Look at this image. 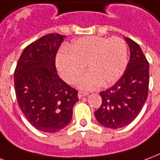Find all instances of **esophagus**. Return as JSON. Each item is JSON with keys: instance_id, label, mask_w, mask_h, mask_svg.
<instances>
[{"instance_id": "obj_1", "label": "esophagus", "mask_w": 160, "mask_h": 160, "mask_svg": "<svg viewBox=\"0 0 160 160\" xmlns=\"http://www.w3.org/2000/svg\"><path fill=\"white\" fill-rule=\"evenodd\" d=\"M85 95H86V94H84V93H82V92H78V99H82V98L83 97V96H85Z\"/></svg>"}]
</instances>
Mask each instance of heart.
Here are the masks:
<instances>
[{
    "mask_svg": "<svg viewBox=\"0 0 160 160\" xmlns=\"http://www.w3.org/2000/svg\"><path fill=\"white\" fill-rule=\"evenodd\" d=\"M89 71L79 79L82 90L108 86L122 77L127 66V47L119 37H86L77 39L56 56V66L66 82L75 83L86 68Z\"/></svg>",
    "mask_w": 160,
    "mask_h": 160,
    "instance_id": "obj_1",
    "label": "heart"
}]
</instances>
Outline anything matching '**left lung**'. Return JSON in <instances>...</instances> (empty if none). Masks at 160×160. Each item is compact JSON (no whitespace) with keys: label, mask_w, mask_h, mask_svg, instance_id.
<instances>
[{"label":"left lung","mask_w":160,"mask_h":160,"mask_svg":"<svg viewBox=\"0 0 160 160\" xmlns=\"http://www.w3.org/2000/svg\"><path fill=\"white\" fill-rule=\"evenodd\" d=\"M124 40L130 50L126 70L112 87L100 93L102 103L94 112L98 122L112 129L131 123L142 111L148 94V62L137 43L128 37Z\"/></svg>","instance_id":"1"}]
</instances>
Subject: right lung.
Segmentation results:
<instances>
[{
	"instance_id": "obj_1",
	"label": "right lung",
	"mask_w": 160,
	"mask_h": 160,
	"mask_svg": "<svg viewBox=\"0 0 160 160\" xmlns=\"http://www.w3.org/2000/svg\"><path fill=\"white\" fill-rule=\"evenodd\" d=\"M66 36L48 34L28 45L14 72V88L20 110L42 132L66 128L78 101V91L59 78L55 57Z\"/></svg>"
}]
</instances>
